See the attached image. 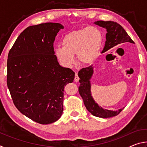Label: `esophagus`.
<instances>
[{
    "label": "esophagus",
    "instance_id": "obj_1",
    "mask_svg": "<svg viewBox=\"0 0 147 147\" xmlns=\"http://www.w3.org/2000/svg\"><path fill=\"white\" fill-rule=\"evenodd\" d=\"M79 79L80 78H79V77L78 76V73H75V77H74V81H75V82H78Z\"/></svg>",
    "mask_w": 147,
    "mask_h": 147
}]
</instances>
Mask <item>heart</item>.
<instances>
[{
    "instance_id": "obj_1",
    "label": "heart",
    "mask_w": 147,
    "mask_h": 147,
    "mask_svg": "<svg viewBox=\"0 0 147 147\" xmlns=\"http://www.w3.org/2000/svg\"><path fill=\"white\" fill-rule=\"evenodd\" d=\"M102 43V35L100 30L88 26L66 34L62 39V47H56L54 53L65 67H71L74 63L75 54L80 63L89 65L97 58Z\"/></svg>"
}]
</instances>
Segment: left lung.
<instances>
[{"instance_id":"left-lung-1","label":"left lung","mask_w":147,"mask_h":147,"mask_svg":"<svg viewBox=\"0 0 147 147\" xmlns=\"http://www.w3.org/2000/svg\"><path fill=\"white\" fill-rule=\"evenodd\" d=\"M94 23L99 26L106 28L107 31L105 45L101 53H105L108 50L119 45L126 43H134V41L130 38L124 29L116 22L98 21H95ZM93 74V65L82 69L78 74L80 78L79 82L80 84L78 88V91L83 99L86 108L92 115L98 117L108 118L117 115L124 108L117 111L103 109L95 102V101L92 97L90 79Z\"/></svg>"}]
</instances>
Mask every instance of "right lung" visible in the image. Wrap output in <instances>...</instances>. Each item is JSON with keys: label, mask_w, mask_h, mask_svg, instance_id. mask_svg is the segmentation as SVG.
Returning <instances> with one entry per match:
<instances>
[{"label": "right lung", "mask_w": 147, "mask_h": 147, "mask_svg": "<svg viewBox=\"0 0 147 147\" xmlns=\"http://www.w3.org/2000/svg\"><path fill=\"white\" fill-rule=\"evenodd\" d=\"M59 23L28 26L9 51L7 86L17 109L36 123L48 124L60 118L63 91L75 73L61 67L54 55V41Z\"/></svg>", "instance_id": "add662e5"}]
</instances>
